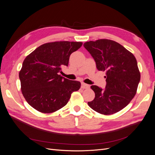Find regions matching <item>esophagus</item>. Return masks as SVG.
<instances>
[{
  "label": "esophagus",
  "mask_w": 155,
  "mask_h": 155,
  "mask_svg": "<svg viewBox=\"0 0 155 155\" xmlns=\"http://www.w3.org/2000/svg\"><path fill=\"white\" fill-rule=\"evenodd\" d=\"M89 87H90V85H87V84L84 83H81V88H82L87 89V88H89Z\"/></svg>",
  "instance_id": "34e87169"
}]
</instances>
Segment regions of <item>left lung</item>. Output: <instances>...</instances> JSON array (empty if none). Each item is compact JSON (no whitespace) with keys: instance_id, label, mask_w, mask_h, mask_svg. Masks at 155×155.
Returning <instances> with one entry per match:
<instances>
[{"instance_id":"left-lung-1","label":"left lung","mask_w":155,"mask_h":155,"mask_svg":"<svg viewBox=\"0 0 155 155\" xmlns=\"http://www.w3.org/2000/svg\"><path fill=\"white\" fill-rule=\"evenodd\" d=\"M100 71H105V89L92 85L95 97L88 105L101 114L109 115L127 105L137 93L140 73L134 55L122 45L109 39H98L83 45Z\"/></svg>"}]
</instances>
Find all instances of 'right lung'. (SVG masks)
<instances>
[{
    "instance_id": "obj_1",
    "label": "right lung",
    "mask_w": 155,
    "mask_h": 155,
    "mask_svg": "<svg viewBox=\"0 0 155 155\" xmlns=\"http://www.w3.org/2000/svg\"><path fill=\"white\" fill-rule=\"evenodd\" d=\"M81 42L57 41L41 45L25 59L19 72L21 91L28 104L43 113H51L66 105L81 83L59 74L68 67L70 55Z\"/></svg>"
}]
</instances>
